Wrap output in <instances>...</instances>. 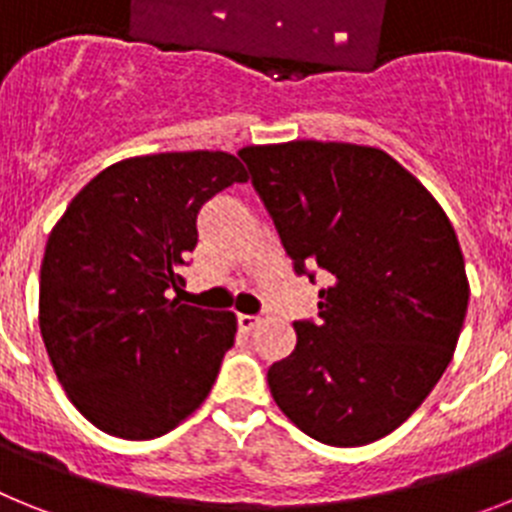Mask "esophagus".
Masks as SVG:
<instances>
[{
  "label": "esophagus",
  "mask_w": 512,
  "mask_h": 512,
  "mask_svg": "<svg viewBox=\"0 0 512 512\" xmlns=\"http://www.w3.org/2000/svg\"><path fill=\"white\" fill-rule=\"evenodd\" d=\"M235 323H238V330L248 333V330H253V325L259 323V318H256V315H238V318H235Z\"/></svg>",
  "instance_id": "esophagus-1"
}]
</instances>
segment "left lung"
I'll use <instances>...</instances> for the list:
<instances>
[{"instance_id":"8db88e82","label":"left lung","mask_w":512,"mask_h":512,"mask_svg":"<svg viewBox=\"0 0 512 512\" xmlns=\"http://www.w3.org/2000/svg\"><path fill=\"white\" fill-rule=\"evenodd\" d=\"M297 277L320 289L318 323L269 366L292 423L328 446H364L413 415L446 372L469 284L449 217L379 148L295 140L241 151Z\"/></svg>"}]
</instances>
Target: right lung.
Listing matches in <instances>:
<instances>
[{
	"instance_id": "right-lung-1",
	"label": "right lung",
	"mask_w": 512,
	"mask_h": 512,
	"mask_svg": "<svg viewBox=\"0 0 512 512\" xmlns=\"http://www.w3.org/2000/svg\"><path fill=\"white\" fill-rule=\"evenodd\" d=\"M246 179L223 151L128 158L94 176L48 235L40 333L58 382L99 431L164 436L210 395L235 315L184 305L182 266L202 205Z\"/></svg>"
}]
</instances>
